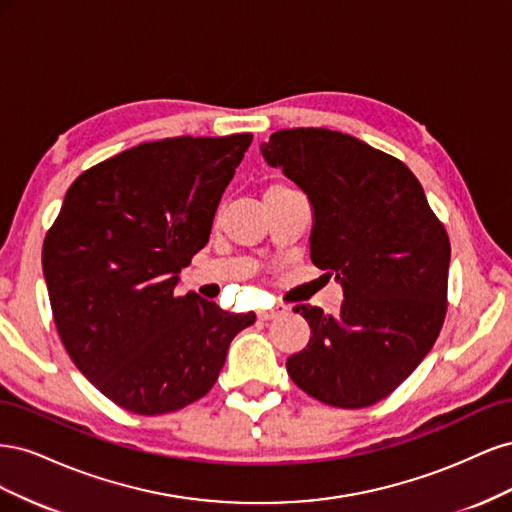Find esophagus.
<instances>
[{
  "instance_id": "34e87169",
  "label": "esophagus",
  "mask_w": 512,
  "mask_h": 512,
  "mask_svg": "<svg viewBox=\"0 0 512 512\" xmlns=\"http://www.w3.org/2000/svg\"><path fill=\"white\" fill-rule=\"evenodd\" d=\"M282 314H286V307L284 305H277V307H271V309H260L258 318L260 320H273V318L282 316Z\"/></svg>"
}]
</instances>
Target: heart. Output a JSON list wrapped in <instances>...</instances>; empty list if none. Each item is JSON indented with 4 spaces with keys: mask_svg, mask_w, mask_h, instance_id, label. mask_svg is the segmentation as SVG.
I'll use <instances>...</instances> for the list:
<instances>
[{
    "mask_svg": "<svg viewBox=\"0 0 512 512\" xmlns=\"http://www.w3.org/2000/svg\"><path fill=\"white\" fill-rule=\"evenodd\" d=\"M275 188H277V185H275Z\"/></svg>",
    "mask_w": 512,
    "mask_h": 512,
    "instance_id": "obj_1",
    "label": "heart"
}]
</instances>
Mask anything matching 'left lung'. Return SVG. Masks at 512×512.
Wrapping results in <instances>:
<instances>
[{
  "instance_id": "8db88e82",
  "label": "left lung",
  "mask_w": 512,
  "mask_h": 512,
  "mask_svg": "<svg viewBox=\"0 0 512 512\" xmlns=\"http://www.w3.org/2000/svg\"><path fill=\"white\" fill-rule=\"evenodd\" d=\"M260 151L307 194L312 262L344 288L337 316L312 305L292 309L312 335L286 361L288 376L322 404H376L440 335L451 262L446 230L412 170L350 134L280 130Z\"/></svg>"
}]
</instances>
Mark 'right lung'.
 <instances>
[{
  "mask_svg": "<svg viewBox=\"0 0 512 512\" xmlns=\"http://www.w3.org/2000/svg\"><path fill=\"white\" fill-rule=\"evenodd\" d=\"M250 143L230 134L136 145L85 170L46 232L42 271L61 344L123 410L166 414L207 395L232 337L256 320L175 294Z\"/></svg>",
  "mask_w": 512,
  "mask_h": 512,
  "instance_id": "obj_1",
  "label": "right lung"
}]
</instances>
